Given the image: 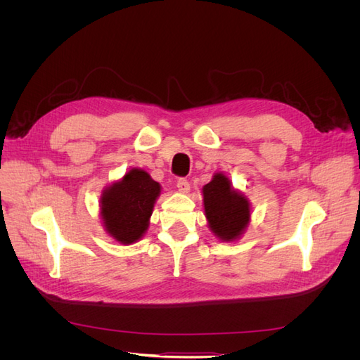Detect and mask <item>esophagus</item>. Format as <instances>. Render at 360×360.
Returning a JSON list of instances; mask_svg holds the SVG:
<instances>
[{
    "instance_id": "obj_1",
    "label": "esophagus",
    "mask_w": 360,
    "mask_h": 360,
    "mask_svg": "<svg viewBox=\"0 0 360 360\" xmlns=\"http://www.w3.org/2000/svg\"><path fill=\"white\" fill-rule=\"evenodd\" d=\"M177 189H179V192H181V193H188L189 191H191V184H189V181L188 180H184V179H180V180H177Z\"/></svg>"
}]
</instances>
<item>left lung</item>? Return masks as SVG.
Returning <instances> with one entry per match:
<instances>
[{
    "instance_id": "left-lung-1",
    "label": "left lung",
    "mask_w": 360,
    "mask_h": 360,
    "mask_svg": "<svg viewBox=\"0 0 360 360\" xmlns=\"http://www.w3.org/2000/svg\"><path fill=\"white\" fill-rule=\"evenodd\" d=\"M204 213L210 231L222 242H236L250 222V202L233 188L224 172H214L202 188Z\"/></svg>"
}]
</instances>
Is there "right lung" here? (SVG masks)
Here are the masks:
<instances>
[{
    "mask_svg": "<svg viewBox=\"0 0 360 360\" xmlns=\"http://www.w3.org/2000/svg\"><path fill=\"white\" fill-rule=\"evenodd\" d=\"M160 184L141 168H130L124 176L106 186L99 201L105 231L115 242L132 245L146 234Z\"/></svg>",
    "mask_w": 360,
    "mask_h": 360,
    "instance_id": "1",
    "label": "right lung"
}]
</instances>
